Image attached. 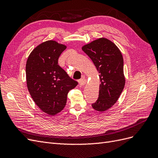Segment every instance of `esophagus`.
<instances>
[{"mask_svg": "<svg viewBox=\"0 0 158 158\" xmlns=\"http://www.w3.org/2000/svg\"><path fill=\"white\" fill-rule=\"evenodd\" d=\"M86 83V80L85 78H82V79H80L79 80V84L80 85H84Z\"/></svg>", "mask_w": 158, "mask_h": 158, "instance_id": "esophagus-1", "label": "esophagus"}]
</instances>
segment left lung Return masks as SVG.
<instances>
[{
	"label": "left lung",
	"mask_w": 158,
	"mask_h": 158,
	"mask_svg": "<svg viewBox=\"0 0 158 158\" xmlns=\"http://www.w3.org/2000/svg\"><path fill=\"white\" fill-rule=\"evenodd\" d=\"M99 73L101 84L99 97L92 104L99 111L107 110L115 103L125 87L123 58L118 47L106 38H100L82 47Z\"/></svg>",
	"instance_id": "8db88e82"
}]
</instances>
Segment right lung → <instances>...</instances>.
I'll list each match as a JSON object with an SVG mask.
<instances>
[{
    "instance_id": "add662e5",
    "label": "right lung",
    "mask_w": 158,
    "mask_h": 158,
    "mask_svg": "<svg viewBox=\"0 0 158 158\" xmlns=\"http://www.w3.org/2000/svg\"><path fill=\"white\" fill-rule=\"evenodd\" d=\"M66 48L55 41L42 43L33 50L26 63L29 92L37 106L50 115L63 109L69 92L78 84L58 64Z\"/></svg>"
}]
</instances>
